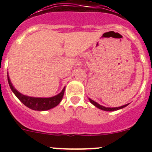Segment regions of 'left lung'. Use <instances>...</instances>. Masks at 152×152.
Returning <instances> with one entry per match:
<instances>
[{
    "label": "left lung",
    "mask_w": 152,
    "mask_h": 152,
    "mask_svg": "<svg viewBox=\"0 0 152 152\" xmlns=\"http://www.w3.org/2000/svg\"><path fill=\"white\" fill-rule=\"evenodd\" d=\"M89 100L90 102H91V103H92L93 105L95 106L96 107H97V108H99L100 110H104V111H115V110H120V109H123L124 108V107H127L128 106V104H126V105H123V106H121V107H103V106L102 105H100L99 103H97L96 102L94 101L93 100H91V99H90L89 98Z\"/></svg>",
    "instance_id": "obj_1"
}]
</instances>
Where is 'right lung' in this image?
<instances>
[{"mask_svg":"<svg viewBox=\"0 0 152 152\" xmlns=\"http://www.w3.org/2000/svg\"><path fill=\"white\" fill-rule=\"evenodd\" d=\"M7 80L10 89L13 91V94L16 95V96L26 107H29V109L33 110L45 111L56 107V106L59 104L61 100H62L64 90H65V88H64L58 94L54 96H51V97H33V96H26V95L22 94L21 93L19 92L12 84L10 77L8 76V73Z\"/></svg>","mask_w":152,"mask_h":152,"instance_id":"1","label":"right lung"}]
</instances>
